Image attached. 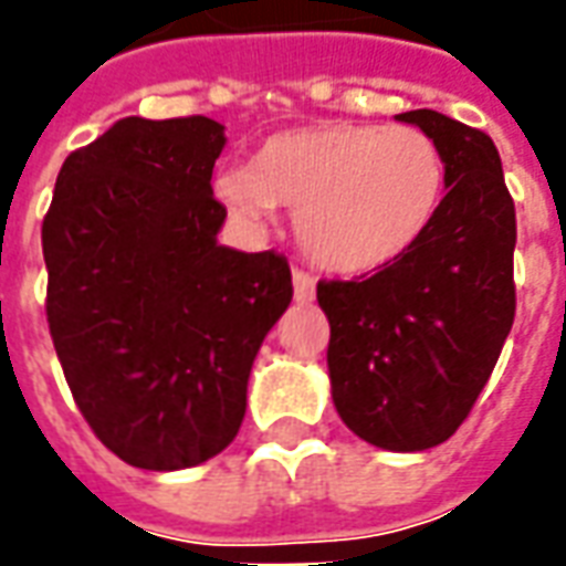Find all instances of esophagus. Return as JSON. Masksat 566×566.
<instances>
[{"mask_svg": "<svg viewBox=\"0 0 566 566\" xmlns=\"http://www.w3.org/2000/svg\"><path fill=\"white\" fill-rule=\"evenodd\" d=\"M294 296L296 303H312L315 300V279L306 270H294Z\"/></svg>", "mask_w": 566, "mask_h": 566, "instance_id": "1", "label": "esophagus"}]
</instances>
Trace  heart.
Instances as JSON below:
<instances>
[{
	"instance_id": "1",
	"label": "heart",
	"mask_w": 566,
	"mask_h": 566,
	"mask_svg": "<svg viewBox=\"0 0 566 566\" xmlns=\"http://www.w3.org/2000/svg\"><path fill=\"white\" fill-rule=\"evenodd\" d=\"M446 181V154L421 129L333 120L266 139L251 169L214 175V197L245 223H266L275 206L291 209L308 258L364 275L421 242Z\"/></svg>"
}]
</instances>
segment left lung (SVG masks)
Returning a JSON list of instances; mask_svg holds the SVG:
<instances>
[{"instance_id": "obj_1", "label": "left lung", "mask_w": 566, "mask_h": 566, "mask_svg": "<svg viewBox=\"0 0 566 566\" xmlns=\"http://www.w3.org/2000/svg\"><path fill=\"white\" fill-rule=\"evenodd\" d=\"M449 181L412 251L357 282H318L327 369L348 430L385 451L433 449L463 424L515 318V206L491 136L418 108Z\"/></svg>"}]
</instances>
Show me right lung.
Instances as JSON below:
<instances>
[{
    "label": "right lung",
    "mask_w": 566,
    "mask_h": 566,
    "mask_svg": "<svg viewBox=\"0 0 566 566\" xmlns=\"http://www.w3.org/2000/svg\"><path fill=\"white\" fill-rule=\"evenodd\" d=\"M211 117H124L72 150L42 223L48 324L93 433L139 470H185L239 433L260 345L291 306L275 251L218 242Z\"/></svg>",
    "instance_id": "1"
}]
</instances>
